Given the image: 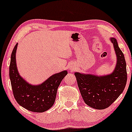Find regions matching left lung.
Instances as JSON below:
<instances>
[{
	"instance_id": "obj_1",
	"label": "left lung",
	"mask_w": 132,
	"mask_h": 132,
	"mask_svg": "<svg viewBox=\"0 0 132 132\" xmlns=\"http://www.w3.org/2000/svg\"><path fill=\"white\" fill-rule=\"evenodd\" d=\"M117 55V63L112 73L104 76L75 72L77 84L84 102L93 109L102 110L109 107L120 95L127 80L124 55L117 40L111 37Z\"/></svg>"
}]
</instances>
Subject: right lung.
Returning <instances> with one entry per match:
<instances>
[{"instance_id":"add662e5","label":"right lung","mask_w":132,"mask_h":132,"mask_svg":"<svg viewBox=\"0 0 132 132\" xmlns=\"http://www.w3.org/2000/svg\"><path fill=\"white\" fill-rule=\"evenodd\" d=\"M17 45L18 43L12 52L9 66V77L14 98L27 110L38 113L45 112L54 105L59 86L67 71L54 74L39 85H31L20 76L17 70L15 58Z\"/></svg>"}]
</instances>
